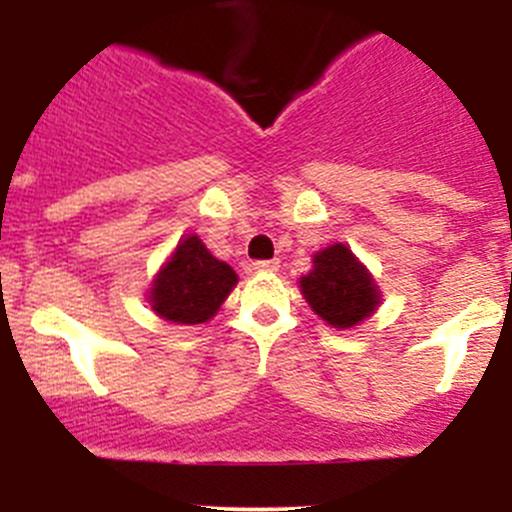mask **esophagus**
Instances as JSON below:
<instances>
[{
    "instance_id": "esophagus-1",
    "label": "esophagus",
    "mask_w": 512,
    "mask_h": 512,
    "mask_svg": "<svg viewBox=\"0 0 512 512\" xmlns=\"http://www.w3.org/2000/svg\"><path fill=\"white\" fill-rule=\"evenodd\" d=\"M252 270L277 272V270H280V260H257V262H252Z\"/></svg>"
}]
</instances>
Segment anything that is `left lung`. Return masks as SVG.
Wrapping results in <instances>:
<instances>
[{"label": "left lung", "instance_id": "1", "mask_svg": "<svg viewBox=\"0 0 512 512\" xmlns=\"http://www.w3.org/2000/svg\"><path fill=\"white\" fill-rule=\"evenodd\" d=\"M309 307L327 324L349 329L364 322L379 304V289L369 272L344 245L314 255V270L299 280Z\"/></svg>", "mask_w": 512, "mask_h": 512}]
</instances>
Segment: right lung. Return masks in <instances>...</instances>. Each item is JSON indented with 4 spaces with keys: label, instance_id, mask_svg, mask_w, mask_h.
I'll return each instance as SVG.
<instances>
[{
    "label": "right lung",
    "instance_id": "obj_1",
    "mask_svg": "<svg viewBox=\"0 0 512 512\" xmlns=\"http://www.w3.org/2000/svg\"><path fill=\"white\" fill-rule=\"evenodd\" d=\"M235 282V270L215 260L198 235H190L175 247L168 265L153 282V312L178 324L208 322Z\"/></svg>",
    "mask_w": 512,
    "mask_h": 512
}]
</instances>
